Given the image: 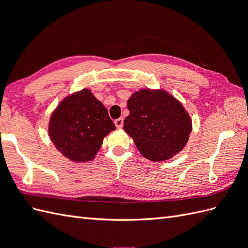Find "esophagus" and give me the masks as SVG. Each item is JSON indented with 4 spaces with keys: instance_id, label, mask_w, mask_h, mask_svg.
I'll use <instances>...</instances> for the list:
<instances>
[{
    "instance_id": "esophagus-1",
    "label": "esophagus",
    "mask_w": 248,
    "mask_h": 248,
    "mask_svg": "<svg viewBox=\"0 0 248 248\" xmlns=\"http://www.w3.org/2000/svg\"><path fill=\"white\" fill-rule=\"evenodd\" d=\"M115 125L117 128H122L123 127V118H119L115 120Z\"/></svg>"
}]
</instances>
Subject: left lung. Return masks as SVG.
Masks as SVG:
<instances>
[{
  "instance_id": "1",
  "label": "left lung",
  "mask_w": 248,
  "mask_h": 248,
  "mask_svg": "<svg viewBox=\"0 0 248 248\" xmlns=\"http://www.w3.org/2000/svg\"><path fill=\"white\" fill-rule=\"evenodd\" d=\"M124 130L150 160H167L188 140L191 121L182 104L159 90H140L127 101Z\"/></svg>"
}]
</instances>
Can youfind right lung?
<instances>
[{
  "label": "right lung",
  "instance_id": "right-lung-1",
  "mask_svg": "<svg viewBox=\"0 0 248 248\" xmlns=\"http://www.w3.org/2000/svg\"><path fill=\"white\" fill-rule=\"evenodd\" d=\"M115 129L107 108L87 89L60 103L49 122L50 140L74 161L92 160L103 138Z\"/></svg>",
  "mask_w": 248,
  "mask_h": 248
}]
</instances>
